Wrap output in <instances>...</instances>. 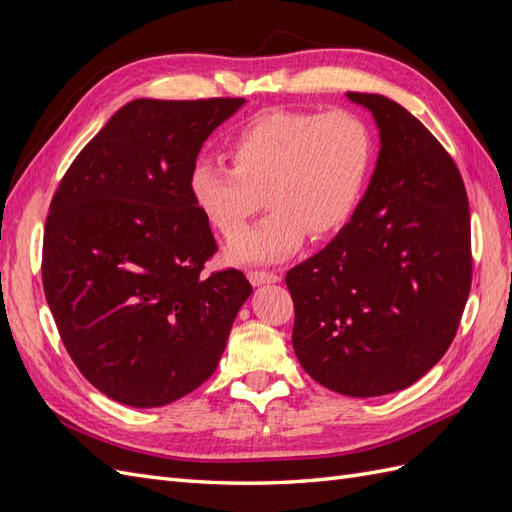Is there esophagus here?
I'll return each mask as SVG.
<instances>
[{"mask_svg": "<svg viewBox=\"0 0 512 512\" xmlns=\"http://www.w3.org/2000/svg\"><path fill=\"white\" fill-rule=\"evenodd\" d=\"M247 280L252 282V286H265V284H277L282 277L273 271H250L247 273Z\"/></svg>", "mask_w": 512, "mask_h": 512, "instance_id": "obj_1", "label": "esophagus"}]
</instances>
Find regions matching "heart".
I'll return each instance as SVG.
<instances>
[{
    "label": "heart",
    "instance_id": "b5f03b06",
    "mask_svg": "<svg viewBox=\"0 0 512 512\" xmlns=\"http://www.w3.org/2000/svg\"><path fill=\"white\" fill-rule=\"evenodd\" d=\"M232 168L198 164L190 194L224 239L236 237L261 206L272 213L226 247L237 265H262L297 254L307 235L324 241L361 205L374 170L376 141L352 111L301 113L273 108L230 138Z\"/></svg>",
    "mask_w": 512,
    "mask_h": 512
}]
</instances>
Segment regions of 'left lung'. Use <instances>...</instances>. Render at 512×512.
Listing matches in <instances>:
<instances>
[{"instance_id":"1","label":"left lung","mask_w":512,"mask_h":512,"mask_svg":"<svg viewBox=\"0 0 512 512\" xmlns=\"http://www.w3.org/2000/svg\"><path fill=\"white\" fill-rule=\"evenodd\" d=\"M380 151L352 220L286 275L292 348L348 397L408 389L451 346L472 284L468 194L455 162L395 100L348 91Z\"/></svg>"}]
</instances>
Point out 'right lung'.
<instances>
[{
    "label": "right lung",
    "mask_w": 512,
    "mask_h": 512,
    "mask_svg": "<svg viewBox=\"0 0 512 512\" xmlns=\"http://www.w3.org/2000/svg\"><path fill=\"white\" fill-rule=\"evenodd\" d=\"M243 98L121 106L61 179L44 226V297L64 346L100 393L158 408L218 367L241 305V271L203 275L215 252L190 175Z\"/></svg>",
    "instance_id": "obj_1"
}]
</instances>
